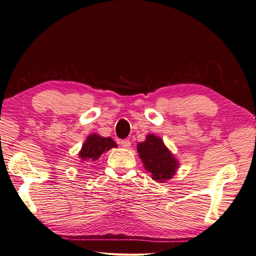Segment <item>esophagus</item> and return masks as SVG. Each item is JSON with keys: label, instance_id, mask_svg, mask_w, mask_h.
<instances>
[{"label": "esophagus", "instance_id": "1", "mask_svg": "<svg viewBox=\"0 0 256 256\" xmlns=\"http://www.w3.org/2000/svg\"><path fill=\"white\" fill-rule=\"evenodd\" d=\"M120 145L122 147H125V148H129L130 145H131V142L129 140H122L120 141Z\"/></svg>", "mask_w": 256, "mask_h": 256}]
</instances>
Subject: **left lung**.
Masks as SVG:
<instances>
[{
	"label": "left lung",
	"mask_w": 256,
	"mask_h": 256,
	"mask_svg": "<svg viewBox=\"0 0 256 256\" xmlns=\"http://www.w3.org/2000/svg\"><path fill=\"white\" fill-rule=\"evenodd\" d=\"M138 152L145 168L152 173L154 180L162 182L175 174L178 168L177 161L160 138L154 134L147 136L144 142L138 143Z\"/></svg>",
	"instance_id": "left-lung-1"
}]
</instances>
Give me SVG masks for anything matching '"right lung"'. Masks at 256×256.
<instances>
[{
  "label": "right lung",
  "mask_w": 256,
  "mask_h": 256,
  "mask_svg": "<svg viewBox=\"0 0 256 256\" xmlns=\"http://www.w3.org/2000/svg\"><path fill=\"white\" fill-rule=\"evenodd\" d=\"M112 147H116V143L111 138H102L98 134H92L83 144L79 156L84 161H94L100 157V154L108 152Z\"/></svg>",
  "instance_id": "add662e5"
}]
</instances>
